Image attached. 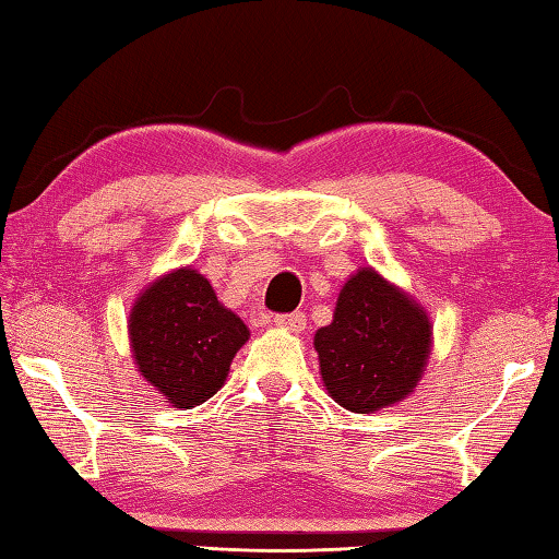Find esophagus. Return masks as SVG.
<instances>
[{
  "instance_id": "34e87169",
  "label": "esophagus",
  "mask_w": 559,
  "mask_h": 559,
  "mask_svg": "<svg viewBox=\"0 0 559 559\" xmlns=\"http://www.w3.org/2000/svg\"><path fill=\"white\" fill-rule=\"evenodd\" d=\"M273 324L281 326V330H288L293 334H300V332H305V324H308V320H305L302 312H290V314L273 317Z\"/></svg>"
}]
</instances>
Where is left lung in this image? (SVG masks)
I'll list each match as a JSON object with an SVG mask.
<instances>
[{
	"label": "left lung",
	"instance_id": "obj_1",
	"mask_svg": "<svg viewBox=\"0 0 559 559\" xmlns=\"http://www.w3.org/2000/svg\"><path fill=\"white\" fill-rule=\"evenodd\" d=\"M431 344L429 314L373 266L348 276L338 290L334 320L314 332L326 392L356 414L407 400L429 364Z\"/></svg>",
	"mask_w": 559,
	"mask_h": 559
}]
</instances>
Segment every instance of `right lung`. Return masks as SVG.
<instances>
[{
    "label": "right lung",
    "mask_w": 559,
    "mask_h": 559,
    "mask_svg": "<svg viewBox=\"0 0 559 559\" xmlns=\"http://www.w3.org/2000/svg\"><path fill=\"white\" fill-rule=\"evenodd\" d=\"M128 338L140 376L171 407L191 409L225 385L249 330L217 300L203 273L179 266L140 290Z\"/></svg>",
    "instance_id": "obj_1"
}]
</instances>
